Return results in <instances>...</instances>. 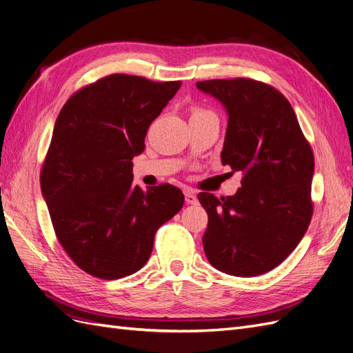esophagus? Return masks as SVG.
I'll return each instance as SVG.
<instances>
[{
    "instance_id": "34e87169",
    "label": "esophagus",
    "mask_w": 353,
    "mask_h": 353,
    "mask_svg": "<svg viewBox=\"0 0 353 353\" xmlns=\"http://www.w3.org/2000/svg\"><path fill=\"white\" fill-rule=\"evenodd\" d=\"M184 196H185V203H187V205H196V203H197V197H196V194L191 190H185L184 191Z\"/></svg>"
}]
</instances>
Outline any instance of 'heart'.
I'll use <instances>...</instances> for the list:
<instances>
[{
    "instance_id": "b5f03b06",
    "label": "heart",
    "mask_w": 353,
    "mask_h": 353,
    "mask_svg": "<svg viewBox=\"0 0 353 353\" xmlns=\"http://www.w3.org/2000/svg\"><path fill=\"white\" fill-rule=\"evenodd\" d=\"M199 113H209V112H205V110H201V109H196L193 114H199Z\"/></svg>"
}]
</instances>
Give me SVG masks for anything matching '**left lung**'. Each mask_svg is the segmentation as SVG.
Returning <instances> with one entry per match:
<instances>
[{"label": "left lung", "instance_id": "left-lung-1", "mask_svg": "<svg viewBox=\"0 0 353 353\" xmlns=\"http://www.w3.org/2000/svg\"><path fill=\"white\" fill-rule=\"evenodd\" d=\"M196 85L225 108L221 160L243 174L234 196H197L209 216L203 249L222 272L265 274L296 249L311 223L312 148L292 104L271 85L248 78Z\"/></svg>", "mask_w": 353, "mask_h": 353}]
</instances>
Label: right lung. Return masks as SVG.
<instances>
[{"label": "right lung", "mask_w": 353, "mask_h": 353, "mask_svg": "<svg viewBox=\"0 0 353 353\" xmlns=\"http://www.w3.org/2000/svg\"><path fill=\"white\" fill-rule=\"evenodd\" d=\"M181 87L114 73L63 105L41 170V190L61 248L82 271L117 280L141 270L154 234L184 205L178 187L132 184V159L148 126Z\"/></svg>", "instance_id": "right-lung-1"}]
</instances>
